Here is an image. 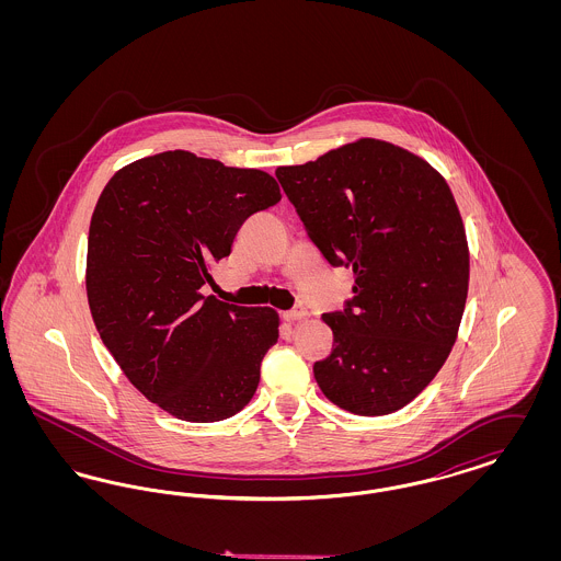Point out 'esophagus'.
Masks as SVG:
<instances>
[{
  "mask_svg": "<svg viewBox=\"0 0 561 561\" xmlns=\"http://www.w3.org/2000/svg\"><path fill=\"white\" fill-rule=\"evenodd\" d=\"M307 316H309V311H307L302 305H296L294 309H290V311H286V313H284L286 321L305 320Z\"/></svg>",
  "mask_w": 561,
  "mask_h": 561,
  "instance_id": "34e87169",
  "label": "esophagus"
}]
</instances>
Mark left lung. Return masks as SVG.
Segmentation results:
<instances>
[{"instance_id": "8db88e82", "label": "left lung", "mask_w": 561, "mask_h": 561, "mask_svg": "<svg viewBox=\"0 0 561 561\" xmlns=\"http://www.w3.org/2000/svg\"><path fill=\"white\" fill-rule=\"evenodd\" d=\"M277 181L332 267L353 268V298L323 313L332 353L316 362L323 396L359 416L414 400L456 343L469 245L444 176L398 145L359 138Z\"/></svg>"}]
</instances>
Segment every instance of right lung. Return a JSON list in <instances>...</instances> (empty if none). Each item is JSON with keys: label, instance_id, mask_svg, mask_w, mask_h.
Listing matches in <instances>:
<instances>
[{"label": "right lung", "instance_id": "obj_1", "mask_svg": "<svg viewBox=\"0 0 561 561\" xmlns=\"http://www.w3.org/2000/svg\"><path fill=\"white\" fill-rule=\"evenodd\" d=\"M279 199L267 172L179 149L124 165L96 202L85 261L92 320L134 387L181 421H225L259 387L279 316L202 286L243 220Z\"/></svg>", "mask_w": 561, "mask_h": 561}]
</instances>
